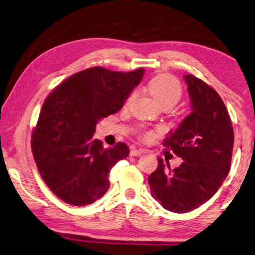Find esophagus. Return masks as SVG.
Wrapping results in <instances>:
<instances>
[{
  "label": "esophagus",
  "mask_w": 255,
  "mask_h": 255,
  "mask_svg": "<svg viewBox=\"0 0 255 255\" xmlns=\"http://www.w3.org/2000/svg\"><path fill=\"white\" fill-rule=\"evenodd\" d=\"M143 153H144V150H136V149L130 150V155H134V157H138V155Z\"/></svg>",
  "instance_id": "obj_1"
}]
</instances>
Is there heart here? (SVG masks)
Returning <instances> with one entry per match:
<instances>
[{
    "label": "heart",
    "instance_id": "1",
    "mask_svg": "<svg viewBox=\"0 0 255 255\" xmlns=\"http://www.w3.org/2000/svg\"><path fill=\"white\" fill-rule=\"evenodd\" d=\"M147 90L154 97V100L160 104L162 108L164 106H172L175 105L182 97V86L178 80L170 74H158L152 78L147 82ZM135 97V93L129 94L127 97L126 103H130L132 98ZM152 134L151 131H144L142 134L143 139H151Z\"/></svg>",
    "mask_w": 255,
    "mask_h": 255
}]
</instances>
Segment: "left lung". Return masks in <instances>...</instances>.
<instances>
[{"mask_svg": "<svg viewBox=\"0 0 255 255\" xmlns=\"http://www.w3.org/2000/svg\"><path fill=\"white\" fill-rule=\"evenodd\" d=\"M192 112L164 140L183 162L172 169L158 158L149 176L151 195L162 207L187 213L211 199L230 170L234 128L219 94L192 74L184 77Z\"/></svg>", "mask_w": 255, "mask_h": 255, "instance_id": "left-lung-1", "label": "left lung"}]
</instances>
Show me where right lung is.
<instances>
[{"label": "right lung", "instance_id": "add662e5", "mask_svg": "<svg viewBox=\"0 0 255 255\" xmlns=\"http://www.w3.org/2000/svg\"><path fill=\"white\" fill-rule=\"evenodd\" d=\"M144 70L116 72L95 66L78 72L48 95L32 132V152L44 183L59 199L86 206L110 188L109 173L126 159V143L104 149L93 139L98 121L123 108Z\"/></svg>", "mask_w": 255, "mask_h": 255}]
</instances>
